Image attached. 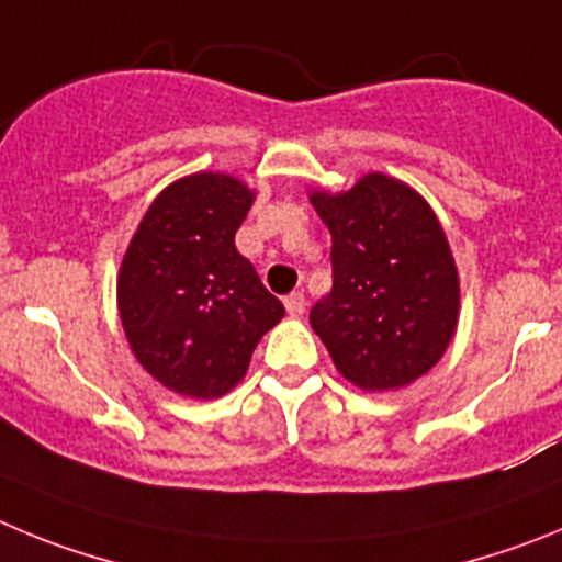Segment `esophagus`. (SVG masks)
<instances>
[{
  "label": "esophagus",
  "mask_w": 562,
  "mask_h": 562,
  "mask_svg": "<svg viewBox=\"0 0 562 562\" xmlns=\"http://www.w3.org/2000/svg\"><path fill=\"white\" fill-rule=\"evenodd\" d=\"M305 307H307L305 293H302V291L288 293V296H285V311L291 313V316H302V313H305Z\"/></svg>",
  "instance_id": "34e87169"
}]
</instances>
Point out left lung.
<instances>
[{"instance_id":"1","label":"left lung","mask_w":562,"mask_h":562,"mask_svg":"<svg viewBox=\"0 0 562 562\" xmlns=\"http://www.w3.org/2000/svg\"><path fill=\"white\" fill-rule=\"evenodd\" d=\"M311 201L333 235V288L311 325L336 369L367 392L426 375L459 318L457 266L431 206L383 173Z\"/></svg>"}]
</instances>
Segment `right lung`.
I'll return each instance as SVG.
<instances>
[{"label": "right lung", "mask_w": 562, "mask_h": 562, "mask_svg": "<svg viewBox=\"0 0 562 562\" xmlns=\"http://www.w3.org/2000/svg\"><path fill=\"white\" fill-rule=\"evenodd\" d=\"M251 190L224 173L173 181L145 212L117 280L136 361L184 397L212 401L249 369L285 307L235 249Z\"/></svg>", "instance_id": "1"}]
</instances>
